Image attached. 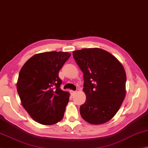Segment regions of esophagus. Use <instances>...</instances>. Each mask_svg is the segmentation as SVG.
I'll return each mask as SVG.
<instances>
[{
  "mask_svg": "<svg viewBox=\"0 0 148 148\" xmlns=\"http://www.w3.org/2000/svg\"><path fill=\"white\" fill-rule=\"evenodd\" d=\"M70 92H71V94L72 95H74L75 94H76V91H73V90H71V91H70Z\"/></svg>",
  "mask_w": 148,
  "mask_h": 148,
  "instance_id": "34e87169",
  "label": "esophagus"
}]
</instances>
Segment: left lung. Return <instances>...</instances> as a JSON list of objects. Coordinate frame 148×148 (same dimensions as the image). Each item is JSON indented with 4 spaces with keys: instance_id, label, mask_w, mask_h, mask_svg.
I'll return each mask as SVG.
<instances>
[{
    "instance_id": "1",
    "label": "left lung",
    "mask_w": 148,
    "mask_h": 148,
    "mask_svg": "<svg viewBox=\"0 0 148 148\" xmlns=\"http://www.w3.org/2000/svg\"><path fill=\"white\" fill-rule=\"evenodd\" d=\"M83 72L86 101L80 107L81 117L93 125L105 123L120 109L125 97L126 73L114 56L99 48L73 52Z\"/></svg>"
}]
</instances>
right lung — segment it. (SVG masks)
I'll return each mask as SVG.
<instances>
[{
	"label": "right lung",
	"instance_id": "1",
	"mask_svg": "<svg viewBox=\"0 0 148 148\" xmlns=\"http://www.w3.org/2000/svg\"><path fill=\"white\" fill-rule=\"evenodd\" d=\"M71 56L67 52L36 54L23 65L17 90L23 107L34 120L51 125L61 121L69 93L60 89L58 73Z\"/></svg>",
	"mask_w": 148,
	"mask_h": 148
}]
</instances>
